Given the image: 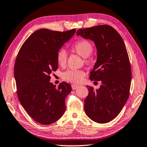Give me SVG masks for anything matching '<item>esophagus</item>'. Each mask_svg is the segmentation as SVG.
Wrapping results in <instances>:
<instances>
[{
	"label": "esophagus",
	"instance_id": "obj_1",
	"mask_svg": "<svg viewBox=\"0 0 147 147\" xmlns=\"http://www.w3.org/2000/svg\"><path fill=\"white\" fill-rule=\"evenodd\" d=\"M71 87H72V88H73V90H76V89L78 87V85H76L73 84V85H71Z\"/></svg>",
	"mask_w": 147,
	"mask_h": 147
}]
</instances>
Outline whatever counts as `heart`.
<instances>
[{
  "label": "heart",
  "mask_w": 147,
  "mask_h": 147,
  "mask_svg": "<svg viewBox=\"0 0 147 147\" xmlns=\"http://www.w3.org/2000/svg\"><path fill=\"white\" fill-rule=\"evenodd\" d=\"M71 50L79 55L84 58V61L87 64L90 62L89 56L93 51V45L86 39H80L74 42L71 47ZM57 62L58 64L64 67L66 65L67 60V54L64 49L60 50L57 53ZM85 75V73L83 70L69 69L62 74V78L66 81L73 83L81 82Z\"/></svg>",
  "instance_id": "heart-1"
}]
</instances>
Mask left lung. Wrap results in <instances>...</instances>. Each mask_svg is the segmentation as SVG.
Returning <instances> with one entry per match:
<instances>
[{"label":"left lung","mask_w":147,"mask_h":147,"mask_svg":"<svg viewBox=\"0 0 147 147\" xmlns=\"http://www.w3.org/2000/svg\"><path fill=\"white\" fill-rule=\"evenodd\" d=\"M76 34L96 45L97 61L90 80L102 83L96 90L87 86L85 113L96 122H110L122 110L130 91L131 68L125 43L118 32L108 25L81 28Z\"/></svg>","instance_id":"left-lung-1"}]
</instances>
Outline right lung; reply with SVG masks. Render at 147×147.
Segmentation results:
<instances>
[{
  "label": "right lung",
  "mask_w": 147,
  "mask_h": 147,
  "mask_svg": "<svg viewBox=\"0 0 147 147\" xmlns=\"http://www.w3.org/2000/svg\"><path fill=\"white\" fill-rule=\"evenodd\" d=\"M75 31L36 30L26 39L16 57L14 74L18 99L27 113L41 124L55 122L65 112V100L71 86L62 82L56 88L50 75L58 68L57 52Z\"/></svg>",
  "instance_id": "1"
}]
</instances>
